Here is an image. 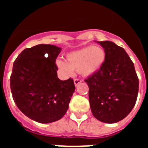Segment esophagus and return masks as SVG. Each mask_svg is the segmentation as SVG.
I'll list each match as a JSON object with an SVG mask.
<instances>
[{
	"label": "esophagus",
	"instance_id": "34e87169",
	"mask_svg": "<svg viewBox=\"0 0 148 148\" xmlns=\"http://www.w3.org/2000/svg\"><path fill=\"white\" fill-rule=\"evenodd\" d=\"M82 82V81L81 80V79H79V78H75V79H74V84H75V86L78 85Z\"/></svg>",
	"mask_w": 148,
	"mask_h": 148
}]
</instances>
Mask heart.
<instances>
[{
  "mask_svg": "<svg viewBox=\"0 0 148 148\" xmlns=\"http://www.w3.org/2000/svg\"><path fill=\"white\" fill-rule=\"evenodd\" d=\"M106 59L104 49L100 47L88 46L68 53L66 62L57 60L56 64L62 71L70 73L78 70L82 75H90L101 67Z\"/></svg>",
  "mask_w": 148,
  "mask_h": 148,
  "instance_id": "obj_1",
  "label": "heart"
}]
</instances>
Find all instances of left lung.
Returning <instances> with one entry per match:
<instances>
[{"mask_svg":"<svg viewBox=\"0 0 148 148\" xmlns=\"http://www.w3.org/2000/svg\"><path fill=\"white\" fill-rule=\"evenodd\" d=\"M99 43L104 49L105 61L84 82L89 87L93 116L112 124L125 119L133 110L138 95V78L125 49L108 40Z\"/></svg>","mask_w":148,"mask_h":148,"instance_id":"obj_1","label":"left lung"}]
</instances>
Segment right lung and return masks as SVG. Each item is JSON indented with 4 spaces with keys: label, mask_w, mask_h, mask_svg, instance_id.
<instances>
[{
    "label": "right lung",
    "mask_w": 148,
    "mask_h": 148,
    "mask_svg": "<svg viewBox=\"0 0 148 148\" xmlns=\"http://www.w3.org/2000/svg\"><path fill=\"white\" fill-rule=\"evenodd\" d=\"M61 48L38 44L23 49L14 61L10 76L13 100L31 119L50 123L61 119L75 91L73 78H58L56 58Z\"/></svg>",
    "instance_id": "right-lung-1"
}]
</instances>
